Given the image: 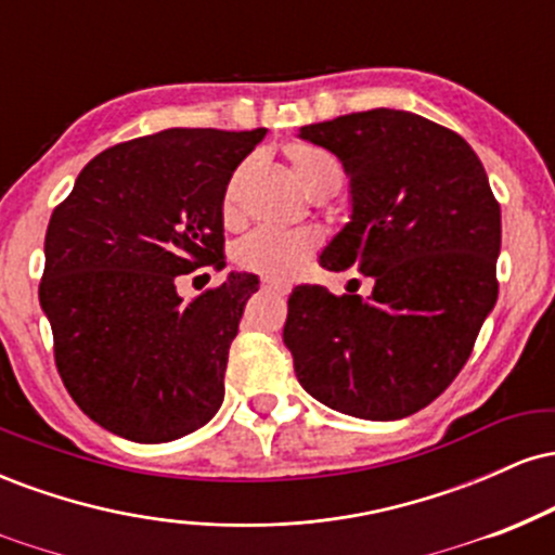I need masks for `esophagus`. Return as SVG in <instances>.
I'll list each match as a JSON object with an SVG mask.
<instances>
[{"instance_id":"34e87169","label":"esophagus","mask_w":555,"mask_h":555,"mask_svg":"<svg viewBox=\"0 0 555 555\" xmlns=\"http://www.w3.org/2000/svg\"><path fill=\"white\" fill-rule=\"evenodd\" d=\"M263 289H269V292H279V295H286V286H282V284H273V282H266V284H263Z\"/></svg>"}]
</instances>
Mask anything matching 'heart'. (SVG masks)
<instances>
[{"label":"heart","instance_id":"obj_1","mask_svg":"<svg viewBox=\"0 0 555 555\" xmlns=\"http://www.w3.org/2000/svg\"><path fill=\"white\" fill-rule=\"evenodd\" d=\"M289 167L295 171L297 182L310 197H328L341 188V164L334 154L313 143H292L286 149ZM237 169L232 180L227 182L224 216H234L237 211V188H240ZM318 234L310 229H256L247 237H242L234 247V258L245 271L258 273L269 282H289L295 279L305 260L315 253Z\"/></svg>","mask_w":555,"mask_h":555}]
</instances>
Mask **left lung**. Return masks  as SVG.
<instances>
[{
    "label": "left lung",
    "mask_w": 555,
    "mask_h": 555,
    "mask_svg": "<svg viewBox=\"0 0 555 555\" xmlns=\"http://www.w3.org/2000/svg\"><path fill=\"white\" fill-rule=\"evenodd\" d=\"M349 177L352 216L321 253L360 269L371 297L299 284L284 344L331 410L401 420L441 397L499 297L501 206L462 135L412 112L371 109L299 127Z\"/></svg>",
    "instance_id": "8db88e82"
}]
</instances>
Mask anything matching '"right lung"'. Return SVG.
<instances>
[{
	"instance_id": "right-lung-1",
	"label": "right lung",
	"mask_w": 555,
	"mask_h": 555,
	"mask_svg": "<svg viewBox=\"0 0 555 555\" xmlns=\"http://www.w3.org/2000/svg\"><path fill=\"white\" fill-rule=\"evenodd\" d=\"M266 130L171 127L82 167L49 219L38 299L75 404L127 441L164 443L224 401L229 344L258 276L182 299L184 273L224 269L227 182Z\"/></svg>"
}]
</instances>
